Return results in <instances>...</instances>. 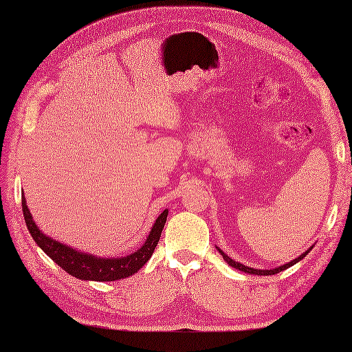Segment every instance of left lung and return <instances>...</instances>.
<instances>
[{
	"label": "left lung",
	"mask_w": 352,
	"mask_h": 352,
	"mask_svg": "<svg viewBox=\"0 0 352 352\" xmlns=\"http://www.w3.org/2000/svg\"><path fill=\"white\" fill-rule=\"evenodd\" d=\"M311 248L313 246H310V248L305 251V252H302L300 257L298 258H295V260H292V261H289V263H286V265H283V266H278L276 269H254V267H248V266H245V265H242V263H239V261H234L233 258H230L226 252H223L222 250H219L218 246H216V250H218L219 252H221V256L223 257V260L227 261V263L231 266V267H236V269H239V271H242V272H246V274H254V275H274V274H278V272H281V271H284V269H287V267H290V266H294L295 263H298V261L300 260H302L305 256H307V254L311 251Z\"/></svg>",
	"instance_id": "obj_1"
}]
</instances>
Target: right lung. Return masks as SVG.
I'll use <instances>...</instances> for the list:
<instances>
[{
  "label": "right lung",
  "instance_id": "obj_1",
  "mask_svg": "<svg viewBox=\"0 0 352 352\" xmlns=\"http://www.w3.org/2000/svg\"><path fill=\"white\" fill-rule=\"evenodd\" d=\"M22 212H24V219L30 234L34 239V242L43 250V252H47L50 258L54 260L69 275L77 276L80 280L92 281H116L136 274L149 260V257L153 256L155 246L160 241L164 222H166L168 218V210H164L155 219L145 243L138 251L130 254V256L119 258H100L98 256L80 252L68 245L52 241L51 237L45 236L33 221V216L30 213L25 203L24 193H22Z\"/></svg>",
  "mask_w": 352,
  "mask_h": 352
}]
</instances>
